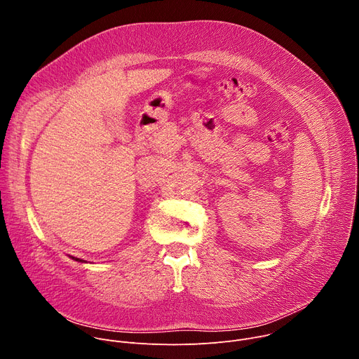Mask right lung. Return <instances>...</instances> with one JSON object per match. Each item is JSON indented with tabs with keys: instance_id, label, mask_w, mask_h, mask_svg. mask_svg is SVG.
I'll return each mask as SVG.
<instances>
[{
	"instance_id": "1",
	"label": "right lung",
	"mask_w": 359,
	"mask_h": 359,
	"mask_svg": "<svg viewBox=\"0 0 359 359\" xmlns=\"http://www.w3.org/2000/svg\"><path fill=\"white\" fill-rule=\"evenodd\" d=\"M72 259H74V257H72ZM75 260H76V262H83V260H79V259H75Z\"/></svg>"
}]
</instances>
